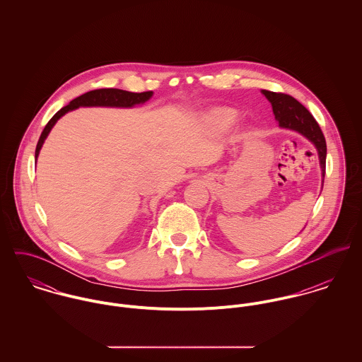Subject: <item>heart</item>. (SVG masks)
<instances>
[{
	"mask_svg": "<svg viewBox=\"0 0 362 362\" xmlns=\"http://www.w3.org/2000/svg\"><path fill=\"white\" fill-rule=\"evenodd\" d=\"M237 117H238L237 110L226 105H217V107H211L210 110H207L202 114V121L211 131L221 134L228 131L234 125Z\"/></svg>",
	"mask_w": 362,
	"mask_h": 362,
	"instance_id": "1",
	"label": "heart"
}]
</instances>
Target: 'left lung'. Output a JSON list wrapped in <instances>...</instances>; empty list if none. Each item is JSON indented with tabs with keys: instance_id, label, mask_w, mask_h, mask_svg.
Masks as SVG:
<instances>
[{
	"instance_id": "1",
	"label": "left lung",
	"mask_w": 362,
	"mask_h": 362,
	"mask_svg": "<svg viewBox=\"0 0 362 362\" xmlns=\"http://www.w3.org/2000/svg\"><path fill=\"white\" fill-rule=\"evenodd\" d=\"M260 92L272 104L273 114L276 121L279 122V127L301 134L316 148L320 170H322V182H323L325 168H326V141L320 131V127L317 125L312 114L293 96H288L284 93H276L270 90H260Z\"/></svg>"
}]
</instances>
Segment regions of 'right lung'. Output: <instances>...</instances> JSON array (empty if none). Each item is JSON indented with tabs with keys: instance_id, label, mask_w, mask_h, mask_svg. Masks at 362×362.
Masks as SVG:
<instances>
[{
	"instance_id": "right-lung-1",
	"label": "right lung",
	"mask_w": 362,
	"mask_h": 362,
	"mask_svg": "<svg viewBox=\"0 0 362 362\" xmlns=\"http://www.w3.org/2000/svg\"><path fill=\"white\" fill-rule=\"evenodd\" d=\"M152 96H153V92L132 93V92H127V90H121V89H96V90H90V92H88V93L74 99L72 102H69L68 105H65L59 111H57L52 115V119L47 122V125L45 127V129H43V132L40 135V139L37 142V146H36V153H35L36 160L39 157L40 149H42L46 138L49 136L52 127L68 111L76 110L79 107H119V108H132L135 105H142V104L146 103Z\"/></svg>"
}]
</instances>
